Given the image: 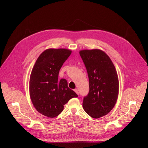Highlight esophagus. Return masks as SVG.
<instances>
[{
  "mask_svg": "<svg viewBox=\"0 0 148 148\" xmlns=\"http://www.w3.org/2000/svg\"><path fill=\"white\" fill-rule=\"evenodd\" d=\"M74 91H75V92L76 93H77V95H79V92H78V89H74Z\"/></svg>",
  "mask_w": 148,
  "mask_h": 148,
  "instance_id": "obj_1",
  "label": "esophagus"
}]
</instances>
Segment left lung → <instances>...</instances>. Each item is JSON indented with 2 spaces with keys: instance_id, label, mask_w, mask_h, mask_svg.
Returning <instances> with one entry per match:
<instances>
[{
  "instance_id": "obj_1",
  "label": "left lung",
  "mask_w": 148,
  "mask_h": 148,
  "mask_svg": "<svg viewBox=\"0 0 148 148\" xmlns=\"http://www.w3.org/2000/svg\"><path fill=\"white\" fill-rule=\"evenodd\" d=\"M79 55L89 82V93L84 97L83 107L91 117L100 118L109 113L117 102L119 89L117 71L110 57L100 49L82 50Z\"/></svg>"
}]
</instances>
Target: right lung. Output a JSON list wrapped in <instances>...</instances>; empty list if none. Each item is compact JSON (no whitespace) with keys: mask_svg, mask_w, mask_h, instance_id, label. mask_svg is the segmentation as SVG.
Returning a JSON list of instances; mask_svg holds the SVG:
<instances>
[{"mask_svg":"<svg viewBox=\"0 0 148 148\" xmlns=\"http://www.w3.org/2000/svg\"><path fill=\"white\" fill-rule=\"evenodd\" d=\"M71 53L67 49H47L40 54L31 71V100L38 112L46 117H57L63 111L64 105L78 97L65 79H58L59 70Z\"/></svg>","mask_w":148,"mask_h":148,"instance_id":"right-lung-1","label":"right lung"}]
</instances>
